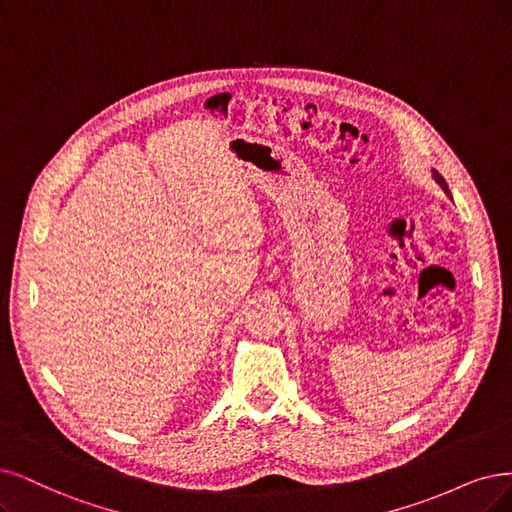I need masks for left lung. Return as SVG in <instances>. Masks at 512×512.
<instances>
[{
	"label": "left lung",
	"instance_id": "8db88e82",
	"mask_svg": "<svg viewBox=\"0 0 512 512\" xmlns=\"http://www.w3.org/2000/svg\"><path fill=\"white\" fill-rule=\"evenodd\" d=\"M432 177H434V181H437L441 187H443V192L449 196V187H447V183H445V179L437 173V170H432Z\"/></svg>",
	"mask_w": 512,
	"mask_h": 512
}]
</instances>
